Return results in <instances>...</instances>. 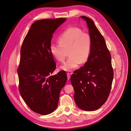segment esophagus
<instances>
[{"label":"esophagus","instance_id":"esophagus-1","mask_svg":"<svg viewBox=\"0 0 131 131\" xmlns=\"http://www.w3.org/2000/svg\"><path fill=\"white\" fill-rule=\"evenodd\" d=\"M67 79H68V80H69V79L70 78V73H68L67 74Z\"/></svg>","mask_w":131,"mask_h":131}]
</instances>
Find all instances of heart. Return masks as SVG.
I'll return each mask as SVG.
<instances>
[{
    "instance_id": "b5f03b06",
    "label": "heart",
    "mask_w": 131,
    "mask_h": 131,
    "mask_svg": "<svg viewBox=\"0 0 131 131\" xmlns=\"http://www.w3.org/2000/svg\"><path fill=\"white\" fill-rule=\"evenodd\" d=\"M59 43L50 46L51 54L60 62L64 61L68 52L69 57L61 68L66 71L75 69L80 63H85L90 57L92 46L91 35L77 27L67 29L58 38Z\"/></svg>"
}]
</instances>
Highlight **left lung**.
<instances>
[{
	"label": "left lung",
	"mask_w": 131,
	"mask_h": 131,
	"mask_svg": "<svg viewBox=\"0 0 131 131\" xmlns=\"http://www.w3.org/2000/svg\"><path fill=\"white\" fill-rule=\"evenodd\" d=\"M88 24L92 40L90 57L84 67L70 78L75 91L74 100L79 108L86 111L98 109L110 92L114 71L112 57L104 37L91 18L81 16Z\"/></svg>",
	"instance_id": "left-lung-1"
}]
</instances>
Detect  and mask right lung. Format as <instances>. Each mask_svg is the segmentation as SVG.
I'll list each match as a JSON object with an SVG mask.
<instances>
[{
    "instance_id": "add662e5",
    "label": "right lung",
    "mask_w": 131,
    "mask_h": 131,
    "mask_svg": "<svg viewBox=\"0 0 131 131\" xmlns=\"http://www.w3.org/2000/svg\"><path fill=\"white\" fill-rule=\"evenodd\" d=\"M66 21L65 18L36 21L22 42L17 69L19 91L29 108L39 114H49L56 109L67 80L64 71L50 75L56 68L50 50L51 39Z\"/></svg>"
}]
</instances>
